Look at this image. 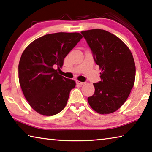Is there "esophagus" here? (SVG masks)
Here are the masks:
<instances>
[{
	"mask_svg": "<svg viewBox=\"0 0 152 152\" xmlns=\"http://www.w3.org/2000/svg\"><path fill=\"white\" fill-rule=\"evenodd\" d=\"M76 84H78V85H85V83L80 82V81H79V80H76Z\"/></svg>",
	"mask_w": 152,
	"mask_h": 152,
	"instance_id": "obj_1",
	"label": "esophagus"
}]
</instances>
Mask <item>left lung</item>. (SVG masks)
Listing matches in <instances>:
<instances>
[{
    "label": "left lung",
    "instance_id": "obj_1",
    "mask_svg": "<svg viewBox=\"0 0 152 152\" xmlns=\"http://www.w3.org/2000/svg\"><path fill=\"white\" fill-rule=\"evenodd\" d=\"M101 69V80L94 83V94L87 98L91 107L102 115L119 109L134 85L136 67L129 48L113 33L102 29L81 32Z\"/></svg>",
    "mask_w": 152,
    "mask_h": 152
}]
</instances>
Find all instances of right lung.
Wrapping results in <instances>:
<instances>
[{
    "mask_svg": "<svg viewBox=\"0 0 152 152\" xmlns=\"http://www.w3.org/2000/svg\"><path fill=\"white\" fill-rule=\"evenodd\" d=\"M83 36L79 33L47 34L27 46L18 65L20 85L31 107L44 116H53L65 107L74 80L58 74L63 60Z\"/></svg>",
    "mask_w": 152,
    "mask_h": 152,
    "instance_id": "add662e5",
    "label": "right lung"
}]
</instances>
